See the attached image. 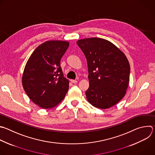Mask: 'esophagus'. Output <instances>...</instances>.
Returning a JSON list of instances; mask_svg holds the SVG:
<instances>
[{"label":"esophagus","instance_id":"esophagus-1","mask_svg":"<svg viewBox=\"0 0 155 155\" xmlns=\"http://www.w3.org/2000/svg\"><path fill=\"white\" fill-rule=\"evenodd\" d=\"M71 81L73 83H77L78 82V81L77 80H71Z\"/></svg>","mask_w":155,"mask_h":155}]
</instances>
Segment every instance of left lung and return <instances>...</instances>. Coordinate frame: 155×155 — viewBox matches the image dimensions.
Instances as JSON below:
<instances>
[{"instance_id":"left-lung-1","label":"left lung","mask_w":155,"mask_h":155,"mask_svg":"<svg viewBox=\"0 0 155 155\" xmlns=\"http://www.w3.org/2000/svg\"><path fill=\"white\" fill-rule=\"evenodd\" d=\"M77 44L87 63V101L100 109L113 107L124 97L128 86L130 66L127 57L114 44L103 38L79 39Z\"/></svg>"}]
</instances>
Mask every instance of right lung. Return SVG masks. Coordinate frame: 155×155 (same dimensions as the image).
I'll return each mask as SVG.
<instances>
[{"label": "right lung", "mask_w": 155, "mask_h": 155, "mask_svg": "<svg viewBox=\"0 0 155 155\" xmlns=\"http://www.w3.org/2000/svg\"><path fill=\"white\" fill-rule=\"evenodd\" d=\"M68 41H47L39 45L28 58L22 74L24 91L35 104L44 109L57 106L69 89V81L60 66Z\"/></svg>", "instance_id": "add662e5"}]
</instances>
